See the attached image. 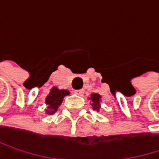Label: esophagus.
Listing matches in <instances>:
<instances>
[{"instance_id":"obj_1","label":"esophagus","mask_w":159,"mask_h":159,"mask_svg":"<svg viewBox=\"0 0 159 159\" xmlns=\"http://www.w3.org/2000/svg\"><path fill=\"white\" fill-rule=\"evenodd\" d=\"M75 93L76 95H78V96H82V95L84 93V89H78V90H75Z\"/></svg>"}]
</instances>
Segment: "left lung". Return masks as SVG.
<instances>
[{"instance_id":"obj_1","label":"left lung","mask_w":159,"mask_h":159,"mask_svg":"<svg viewBox=\"0 0 159 159\" xmlns=\"http://www.w3.org/2000/svg\"><path fill=\"white\" fill-rule=\"evenodd\" d=\"M90 99L92 100V107H93V109L94 110H96V111H98V110L100 109V106H99V102H100V96L98 95V94H95V93H93L92 95H91V97H90Z\"/></svg>"}]
</instances>
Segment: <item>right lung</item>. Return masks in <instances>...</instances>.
Masks as SVG:
<instances>
[{
	"label": "right lung",
	"mask_w": 159,
	"mask_h": 159,
	"mask_svg": "<svg viewBox=\"0 0 159 159\" xmlns=\"http://www.w3.org/2000/svg\"><path fill=\"white\" fill-rule=\"evenodd\" d=\"M69 94L70 93L68 90H64V89L60 90L57 87H53L50 90V93L48 94V97L46 98V104L48 105L47 112L48 114H52L57 111L59 106L61 104L63 98Z\"/></svg>",
	"instance_id": "right-lung-1"
}]
</instances>
